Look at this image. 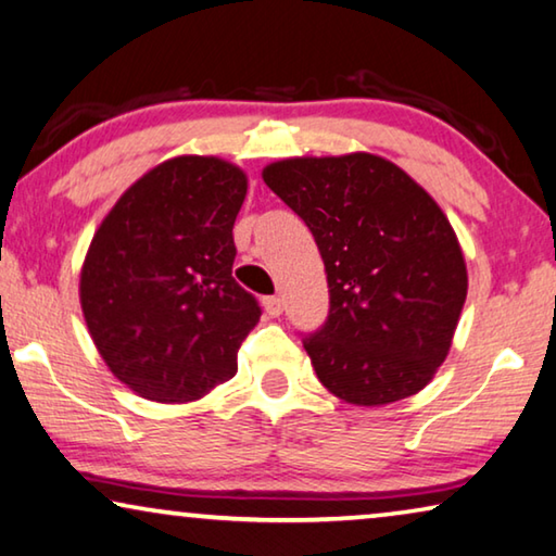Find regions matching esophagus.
Returning <instances> with one entry per match:
<instances>
[{
  "mask_svg": "<svg viewBox=\"0 0 556 556\" xmlns=\"http://www.w3.org/2000/svg\"><path fill=\"white\" fill-rule=\"evenodd\" d=\"M262 304H264V312H267L269 316H279L281 306H285V304H281L279 296H264Z\"/></svg>",
  "mask_w": 556,
  "mask_h": 556,
  "instance_id": "34e87169",
  "label": "esophagus"
}]
</instances>
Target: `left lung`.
Wrapping results in <instances>:
<instances>
[{"label": "left lung", "instance_id": "1", "mask_svg": "<svg viewBox=\"0 0 556 556\" xmlns=\"http://www.w3.org/2000/svg\"><path fill=\"white\" fill-rule=\"evenodd\" d=\"M262 178L324 260L329 316L302 339L319 381L354 405L426 389L468 294L463 250L435 200L371 153L292 157Z\"/></svg>", "mask_w": 556, "mask_h": 556}]
</instances>
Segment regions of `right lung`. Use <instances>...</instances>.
<instances>
[{"label": "right lung", "mask_w": 556, "mask_h": 556, "mask_svg": "<svg viewBox=\"0 0 556 556\" xmlns=\"http://www.w3.org/2000/svg\"><path fill=\"white\" fill-rule=\"evenodd\" d=\"M240 167L182 155L123 192L88 247L81 306L105 364L138 395L198 401L237 374L262 309L237 285Z\"/></svg>", "instance_id": "obj_1"}]
</instances>
